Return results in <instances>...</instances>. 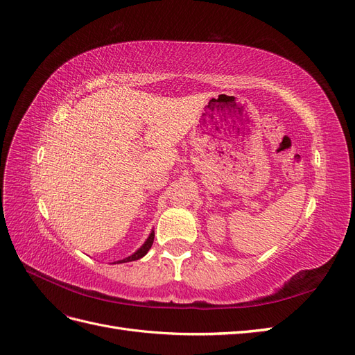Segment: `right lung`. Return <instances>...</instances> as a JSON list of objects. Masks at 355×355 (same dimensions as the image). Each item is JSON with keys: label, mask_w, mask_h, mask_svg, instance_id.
<instances>
[{"label": "right lung", "mask_w": 355, "mask_h": 355, "mask_svg": "<svg viewBox=\"0 0 355 355\" xmlns=\"http://www.w3.org/2000/svg\"><path fill=\"white\" fill-rule=\"evenodd\" d=\"M153 243H154V232L149 234L148 240L145 241V244L141 247V249H139L136 253H133L132 256L125 257V259H123V261H118V263H123V262H132V261H137V259H141V257H144V256L148 253V250L151 249Z\"/></svg>", "instance_id": "add662e5"}]
</instances>
